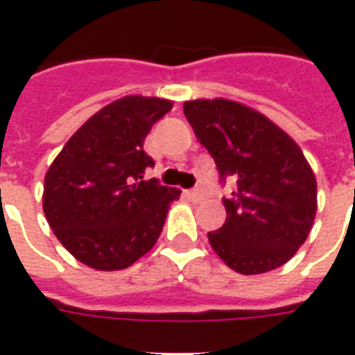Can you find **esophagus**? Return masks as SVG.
<instances>
[{
    "mask_svg": "<svg viewBox=\"0 0 355 355\" xmlns=\"http://www.w3.org/2000/svg\"><path fill=\"white\" fill-rule=\"evenodd\" d=\"M188 196H190L192 200L200 201L201 198L205 196V192H203V188H193V190H190V192H188Z\"/></svg>",
    "mask_w": 355,
    "mask_h": 355,
    "instance_id": "1",
    "label": "esophagus"
}]
</instances>
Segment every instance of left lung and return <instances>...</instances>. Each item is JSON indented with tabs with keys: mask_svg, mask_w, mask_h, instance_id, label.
Here are the masks:
<instances>
[{
	"mask_svg": "<svg viewBox=\"0 0 355 355\" xmlns=\"http://www.w3.org/2000/svg\"><path fill=\"white\" fill-rule=\"evenodd\" d=\"M184 116L215 159L218 180L234 182L223 198L226 223L209 243L232 270H275L306 241L315 216V177L297 142L259 112L238 102H184Z\"/></svg>",
	"mask_w": 355,
	"mask_h": 355,
	"instance_id": "1",
	"label": "left lung"
}]
</instances>
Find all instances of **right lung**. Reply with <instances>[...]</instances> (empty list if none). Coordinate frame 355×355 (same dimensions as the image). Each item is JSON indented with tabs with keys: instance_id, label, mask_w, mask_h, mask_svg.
<instances>
[{
	"instance_id": "obj_1",
	"label": "right lung",
	"mask_w": 355,
	"mask_h": 355,
	"mask_svg": "<svg viewBox=\"0 0 355 355\" xmlns=\"http://www.w3.org/2000/svg\"><path fill=\"white\" fill-rule=\"evenodd\" d=\"M171 101L123 96L81 125L45 175L43 211L58 241L94 270H123L162 234L180 190L144 178L152 125Z\"/></svg>"
}]
</instances>
